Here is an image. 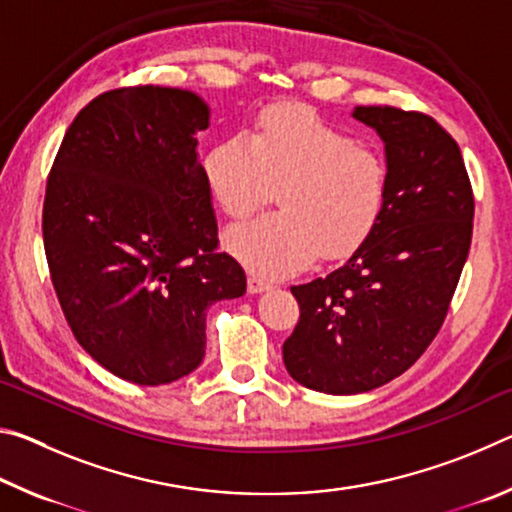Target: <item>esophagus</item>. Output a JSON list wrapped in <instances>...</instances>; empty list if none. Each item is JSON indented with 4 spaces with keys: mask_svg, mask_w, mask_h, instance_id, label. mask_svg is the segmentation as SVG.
<instances>
[{
    "mask_svg": "<svg viewBox=\"0 0 512 512\" xmlns=\"http://www.w3.org/2000/svg\"><path fill=\"white\" fill-rule=\"evenodd\" d=\"M271 289V284H268L266 280H262V277H257V275H248V293H264V291H268Z\"/></svg>",
    "mask_w": 512,
    "mask_h": 512,
    "instance_id": "obj_1",
    "label": "esophagus"
}]
</instances>
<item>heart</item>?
I'll use <instances>...</instances> for the list:
<instances>
[{"label": "heart", "mask_w": 512, "mask_h": 512, "mask_svg": "<svg viewBox=\"0 0 512 512\" xmlns=\"http://www.w3.org/2000/svg\"><path fill=\"white\" fill-rule=\"evenodd\" d=\"M221 210L241 219L280 187L282 210L232 225L225 248L262 277H287L323 253L343 257L375 230L388 194L386 160L311 112L273 108L250 135L216 142L203 160Z\"/></svg>", "instance_id": "heart-1"}]
</instances>
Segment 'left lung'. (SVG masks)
I'll return each mask as SVG.
<instances>
[{
  "label": "left lung",
  "instance_id": "1",
  "mask_svg": "<svg viewBox=\"0 0 512 512\" xmlns=\"http://www.w3.org/2000/svg\"><path fill=\"white\" fill-rule=\"evenodd\" d=\"M352 117L384 142V212L341 268L291 287L300 320L282 345L289 375L329 395L372 391L420 359L447 316L474 219L461 149L436 119L391 106Z\"/></svg>",
  "mask_w": 512,
  "mask_h": 512
}]
</instances>
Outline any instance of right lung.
Masks as SVG:
<instances>
[{"label":"right lung","instance_id":"right-lung-1","mask_svg":"<svg viewBox=\"0 0 512 512\" xmlns=\"http://www.w3.org/2000/svg\"><path fill=\"white\" fill-rule=\"evenodd\" d=\"M196 92L140 85L99 94L67 128L47 180L42 237L76 341L140 386L201 366L205 316L246 293V273L216 253V216Z\"/></svg>","mask_w":512,"mask_h":512}]
</instances>
